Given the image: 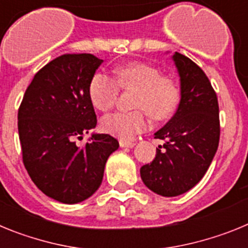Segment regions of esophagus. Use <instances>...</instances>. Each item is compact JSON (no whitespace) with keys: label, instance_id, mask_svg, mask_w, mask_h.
Segmentation results:
<instances>
[{"label":"esophagus","instance_id":"34e87169","mask_svg":"<svg viewBox=\"0 0 248 248\" xmlns=\"http://www.w3.org/2000/svg\"><path fill=\"white\" fill-rule=\"evenodd\" d=\"M119 145L122 148H133L135 145L134 141H131V140H125V139H120L119 140Z\"/></svg>","mask_w":248,"mask_h":248}]
</instances>
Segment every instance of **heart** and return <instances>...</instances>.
Returning <instances> with one entry per match:
<instances>
[{"instance_id":"heart-1","label":"heart","mask_w":248,"mask_h":248,"mask_svg":"<svg viewBox=\"0 0 248 248\" xmlns=\"http://www.w3.org/2000/svg\"><path fill=\"white\" fill-rule=\"evenodd\" d=\"M119 87L135 91L133 94L134 110L117 111L104 117L100 123L108 134L130 139L149 126L150 113L155 119L169 118L180 102V87L172 77L160 74L154 65L130 62L114 69V78L97 72L88 85L92 105L100 111H108L117 102Z\"/></svg>"}]
</instances>
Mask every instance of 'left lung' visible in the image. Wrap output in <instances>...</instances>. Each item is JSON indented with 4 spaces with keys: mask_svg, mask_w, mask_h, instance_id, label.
<instances>
[{
    "mask_svg": "<svg viewBox=\"0 0 248 248\" xmlns=\"http://www.w3.org/2000/svg\"><path fill=\"white\" fill-rule=\"evenodd\" d=\"M180 103L174 117L155 133L164 145L141 166L140 176L155 194L172 198L192 189L206 174L220 140L218 102L209 78L196 63L175 52Z\"/></svg>",
    "mask_w": 248,
    "mask_h": 248,
    "instance_id": "8db88e82",
    "label": "left lung"
}]
</instances>
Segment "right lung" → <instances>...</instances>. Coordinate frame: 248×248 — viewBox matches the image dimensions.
I'll return each instance as SVG.
<instances>
[{"label": "right lung", "mask_w": 248, "mask_h": 248, "mask_svg": "<svg viewBox=\"0 0 248 248\" xmlns=\"http://www.w3.org/2000/svg\"><path fill=\"white\" fill-rule=\"evenodd\" d=\"M93 54H63L39 69L18 109L22 159L32 181L49 198L78 203L99 189L109 155L119 148L109 134H93L97 125L88 85L102 64Z\"/></svg>", "instance_id": "1"}]
</instances>
